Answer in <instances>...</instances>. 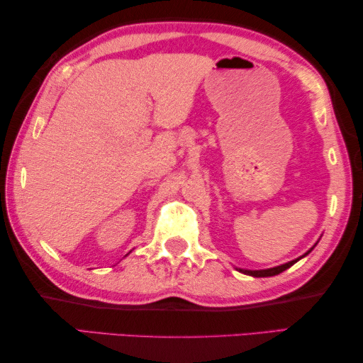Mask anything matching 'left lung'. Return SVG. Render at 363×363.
Listing matches in <instances>:
<instances>
[{"label":"left lung","instance_id":"obj_1","mask_svg":"<svg viewBox=\"0 0 363 363\" xmlns=\"http://www.w3.org/2000/svg\"><path fill=\"white\" fill-rule=\"evenodd\" d=\"M313 249V247H312ZM311 249V251H312ZM308 251V252H311ZM308 252H306L304 255H307ZM304 255H302V257H304ZM302 257H299V259H302ZM299 259H294V260H291V262H288V264H283V265H278V267H273V269H265V270H245V269H238L240 272H242L245 273V275H251V277H255V278H262V277H273V275H278V273H281V272H284L286 269H289L291 265H294L296 262H298Z\"/></svg>","mask_w":363,"mask_h":363}]
</instances>
